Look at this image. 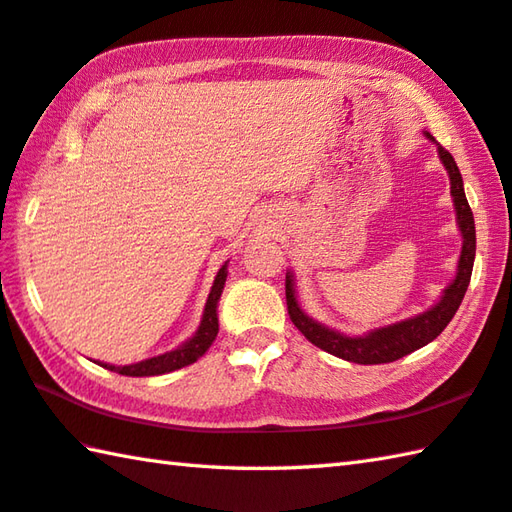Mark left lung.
<instances>
[{
	"instance_id": "obj_1",
	"label": "left lung",
	"mask_w": 512,
	"mask_h": 512,
	"mask_svg": "<svg viewBox=\"0 0 512 512\" xmlns=\"http://www.w3.org/2000/svg\"><path fill=\"white\" fill-rule=\"evenodd\" d=\"M425 136L434 141V136L425 132ZM439 159L443 161L445 170L450 174V192L454 201V210H457V226L461 230L463 246H461V257L457 266V275L445 288L441 300L436 302L432 309L414 315V318H407L403 322L389 324V327H380L365 333V336H345V333L333 331L324 324L315 322L309 318L297 304L295 297V284H293V273H286V306L288 315H291V322L297 327V331L304 333V338L311 342V345L320 347L322 351L331 353V356H338L342 360L358 362V365H380V362H394L398 358L407 356L416 349L425 347L427 342H432L439 333L448 327L450 320L457 313L463 295L468 291L470 275H472V264H475V250H477V235H475V217H472V210L468 206L466 192H463V179L457 163H454L452 154L439 145Z\"/></svg>"
}]
</instances>
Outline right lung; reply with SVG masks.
Returning a JSON list of instances; mask_svg holds the SVG:
<instances>
[{"mask_svg":"<svg viewBox=\"0 0 512 512\" xmlns=\"http://www.w3.org/2000/svg\"><path fill=\"white\" fill-rule=\"evenodd\" d=\"M226 277H228V262L219 268L215 284H212V288H210L206 309H203V318H201L197 333H194L190 340H185L181 347L161 353V356L141 360V362H136V365L116 367V365H107V362H100V365L109 371H116V374H123V376H161V374H170V371H176L181 367L192 365V362H197L203 353L210 349V345L215 342L217 333H219L217 304H219L221 291H224Z\"/></svg>","mask_w":512,"mask_h":512,"instance_id":"1","label":"right lung"}]
</instances>
